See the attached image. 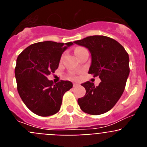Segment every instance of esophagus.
<instances>
[{"label":"esophagus","mask_w":147,"mask_h":147,"mask_svg":"<svg viewBox=\"0 0 147 147\" xmlns=\"http://www.w3.org/2000/svg\"><path fill=\"white\" fill-rule=\"evenodd\" d=\"M73 86L74 87H77V86H79V84H77V83H74V85H73Z\"/></svg>","instance_id":"obj_1"}]
</instances>
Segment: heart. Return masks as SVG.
Masks as SVG:
<instances>
[{
  "label": "heart",
  "mask_w": 147,
  "mask_h": 147,
  "mask_svg": "<svg viewBox=\"0 0 147 147\" xmlns=\"http://www.w3.org/2000/svg\"><path fill=\"white\" fill-rule=\"evenodd\" d=\"M83 49H85L84 48H82V47H77L76 49H75V54H77L78 52H80V51L83 50ZM70 77L71 78V79H74V80H75V79H76V75L75 74V73H71L70 74Z\"/></svg>",
  "instance_id": "b5f03b06"
}]
</instances>
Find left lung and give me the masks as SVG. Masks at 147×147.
<instances>
[{"label": "left lung", "mask_w": 147, "mask_h": 147, "mask_svg": "<svg viewBox=\"0 0 147 147\" xmlns=\"http://www.w3.org/2000/svg\"><path fill=\"white\" fill-rule=\"evenodd\" d=\"M74 43L87 48L91 54L88 73L98 76V86L90 82L82 83L86 93L78 98L83 112L100 115L115 106L125 88L129 74V55L116 40L102 35H94L74 41Z\"/></svg>", "instance_id": "left-lung-1"}]
</instances>
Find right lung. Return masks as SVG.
Segmentation results:
<instances>
[{
    "instance_id": "1",
    "label": "right lung",
    "mask_w": 147,
    "mask_h": 147,
    "mask_svg": "<svg viewBox=\"0 0 147 147\" xmlns=\"http://www.w3.org/2000/svg\"><path fill=\"white\" fill-rule=\"evenodd\" d=\"M44 41L29 45L19 54L15 69L18 91L23 103L34 113L49 116L57 113L62 96L72 88L70 81L54 84L47 76L58 68L61 56L73 45Z\"/></svg>"
}]
</instances>
